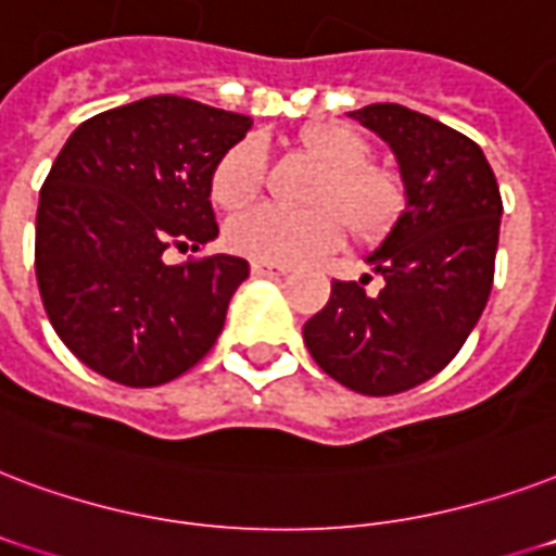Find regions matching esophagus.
I'll return each instance as SVG.
<instances>
[{
    "instance_id": "1",
    "label": "esophagus",
    "mask_w": 556,
    "mask_h": 556,
    "mask_svg": "<svg viewBox=\"0 0 556 556\" xmlns=\"http://www.w3.org/2000/svg\"><path fill=\"white\" fill-rule=\"evenodd\" d=\"M252 273L255 275H287L290 273V266L269 264V261H252Z\"/></svg>"
}]
</instances>
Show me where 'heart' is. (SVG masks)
I'll list each match as a JSON object with an SVG mask.
<instances>
[{"instance_id": "b5f03b06", "label": "heart", "mask_w": 556, "mask_h": 556, "mask_svg": "<svg viewBox=\"0 0 556 556\" xmlns=\"http://www.w3.org/2000/svg\"><path fill=\"white\" fill-rule=\"evenodd\" d=\"M304 144L327 167L313 193L318 211L292 214L278 205H257L226 226V243L235 252L269 264H292L327 255L345 240L348 226L374 238L397 217L403 191L389 170L368 165L371 144L348 124H318L304 132ZM266 179V153L261 141L231 144L211 174V200L219 208H243L255 200Z\"/></svg>"}]
</instances>
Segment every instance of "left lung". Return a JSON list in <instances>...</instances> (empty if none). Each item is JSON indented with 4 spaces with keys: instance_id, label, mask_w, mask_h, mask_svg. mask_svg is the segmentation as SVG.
<instances>
[{
    "instance_id": "left-lung-1",
    "label": "left lung",
    "mask_w": 556,
    "mask_h": 556,
    "mask_svg": "<svg viewBox=\"0 0 556 556\" xmlns=\"http://www.w3.org/2000/svg\"><path fill=\"white\" fill-rule=\"evenodd\" d=\"M351 118L394 150L406 208L365 255L382 290L333 281L304 342L327 377L389 397L432 380L472 333L493 287L502 193L479 144L429 115L371 103Z\"/></svg>"
}]
</instances>
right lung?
Wrapping results in <instances>:
<instances>
[{"label": "right lung", "instance_id": "add662e5", "mask_svg": "<svg viewBox=\"0 0 556 556\" xmlns=\"http://www.w3.org/2000/svg\"><path fill=\"white\" fill-rule=\"evenodd\" d=\"M249 115L153 94L86 118L40 188L34 269L63 345L130 389L176 380L217 342L243 257L165 264L217 238L211 174Z\"/></svg>", "mask_w": 556, "mask_h": 556}]
</instances>
